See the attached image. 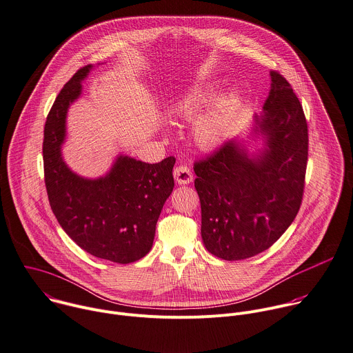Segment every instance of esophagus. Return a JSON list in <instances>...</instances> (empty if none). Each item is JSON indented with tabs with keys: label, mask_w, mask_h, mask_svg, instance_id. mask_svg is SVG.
<instances>
[{
	"label": "esophagus",
	"mask_w": 353,
	"mask_h": 353,
	"mask_svg": "<svg viewBox=\"0 0 353 353\" xmlns=\"http://www.w3.org/2000/svg\"><path fill=\"white\" fill-rule=\"evenodd\" d=\"M173 176H174V180L177 184H188L192 181V173H191L190 168L185 165L176 166L173 170Z\"/></svg>",
	"instance_id": "obj_1"
}]
</instances>
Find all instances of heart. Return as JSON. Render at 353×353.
Wrapping results in <instances>:
<instances>
[{"mask_svg":"<svg viewBox=\"0 0 353 353\" xmlns=\"http://www.w3.org/2000/svg\"><path fill=\"white\" fill-rule=\"evenodd\" d=\"M216 97L213 87H199L177 101L173 110L180 117H188ZM239 95L230 92L219 98L212 108L199 114L192 125V137L198 147L213 148L225 136L239 108Z\"/></svg>","mask_w":353,"mask_h":353,"instance_id":"heart-1","label":"heart"}]
</instances>
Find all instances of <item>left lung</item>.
I'll return each instance as SVG.
<instances>
[{
  "label": "left lung",
  "mask_w": 353,
  "mask_h": 353,
  "mask_svg": "<svg viewBox=\"0 0 353 353\" xmlns=\"http://www.w3.org/2000/svg\"><path fill=\"white\" fill-rule=\"evenodd\" d=\"M263 110L245 137H234L194 165L205 248L241 261L270 248L294 221L303 195L307 125L291 84L270 72ZM264 147L252 153L253 143Z\"/></svg>",
  "instance_id": "left-lung-1"
}]
</instances>
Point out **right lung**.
<instances>
[{"label": "right lung", "mask_w": 353, "mask_h": 353, "mask_svg": "<svg viewBox=\"0 0 353 353\" xmlns=\"http://www.w3.org/2000/svg\"><path fill=\"white\" fill-rule=\"evenodd\" d=\"M92 65L79 69L58 94L44 126V177L51 209L68 236L85 252L114 263H132L152 248L162 208L173 191L169 157L145 163L119 155L98 179L74 173L63 161L66 114L81 95Z\"/></svg>", "instance_id": "add662e5"}]
</instances>
